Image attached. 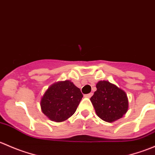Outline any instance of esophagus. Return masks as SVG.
I'll use <instances>...</instances> for the list:
<instances>
[{
	"mask_svg": "<svg viewBox=\"0 0 155 155\" xmlns=\"http://www.w3.org/2000/svg\"><path fill=\"white\" fill-rule=\"evenodd\" d=\"M92 95H93V93H89V94H85V95H84V97H85L90 98L92 96Z\"/></svg>",
	"mask_w": 155,
	"mask_h": 155,
	"instance_id": "34e87169",
	"label": "esophagus"
}]
</instances>
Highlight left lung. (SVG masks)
<instances>
[{"label": "left lung", "mask_w": 155, "mask_h": 155, "mask_svg": "<svg viewBox=\"0 0 155 155\" xmlns=\"http://www.w3.org/2000/svg\"><path fill=\"white\" fill-rule=\"evenodd\" d=\"M96 87L90 100L98 117L107 122L122 118L128 109L125 92L107 81H100Z\"/></svg>", "instance_id": "1"}]
</instances>
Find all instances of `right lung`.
Segmentation results:
<instances>
[{
	"label": "right lung",
	"mask_w": 155,
	"mask_h": 155,
	"mask_svg": "<svg viewBox=\"0 0 155 155\" xmlns=\"http://www.w3.org/2000/svg\"><path fill=\"white\" fill-rule=\"evenodd\" d=\"M82 97L80 89L70 81L57 82L42 97V112L53 121H65L75 113Z\"/></svg>",
	"instance_id": "add662e5"
}]
</instances>
